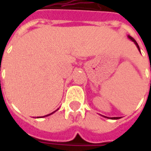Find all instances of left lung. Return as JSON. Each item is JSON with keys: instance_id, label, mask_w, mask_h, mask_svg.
Returning a JSON list of instances; mask_svg holds the SVG:
<instances>
[{"instance_id": "obj_1", "label": "left lung", "mask_w": 151, "mask_h": 151, "mask_svg": "<svg viewBox=\"0 0 151 151\" xmlns=\"http://www.w3.org/2000/svg\"><path fill=\"white\" fill-rule=\"evenodd\" d=\"M128 38H129V39L130 40H132L133 43L136 44L137 47L138 48V50H139V52H140V47H139V46H138V44H137V42H136V40H134V39H133V37H131L130 35H128ZM150 71H151V66H150ZM150 86H151V81H150ZM105 117H107V116H105ZM107 118H108V117H107ZM111 119H113V120H117V119H120V117H111Z\"/></svg>"}]
</instances>
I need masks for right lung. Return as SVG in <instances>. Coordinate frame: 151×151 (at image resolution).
<instances>
[{
    "instance_id": "add662e5",
    "label": "right lung",
    "mask_w": 151,
    "mask_h": 151,
    "mask_svg": "<svg viewBox=\"0 0 151 151\" xmlns=\"http://www.w3.org/2000/svg\"><path fill=\"white\" fill-rule=\"evenodd\" d=\"M57 110H58V109H57ZM57 110H56V111H57ZM55 111H53V112H52V113L48 114V115H46V116H50V115H52V114L54 113V112H55ZM44 116H43V117H44Z\"/></svg>"
}]
</instances>
